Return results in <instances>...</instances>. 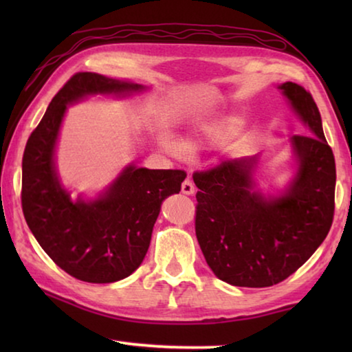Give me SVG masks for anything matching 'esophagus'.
Listing matches in <instances>:
<instances>
[{
  "mask_svg": "<svg viewBox=\"0 0 352 352\" xmlns=\"http://www.w3.org/2000/svg\"><path fill=\"white\" fill-rule=\"evenodd\" d=\"M194 190H195V186H194L192 180H189V178H186V180L182 183V192L184 195H192Z\"/></svg>",
  "mask_w": 352,
  "mask_h": 352,
  "instance_id": "obj_1",
  "label": "esophagus"
}]
</instances>
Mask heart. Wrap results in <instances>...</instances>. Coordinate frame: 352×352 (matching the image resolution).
<instances>
[{"label":"heart","mask_w":352,"mask_h":352,"mask_svg":"<svg viewBox=\"0 0 352 352\" xmlns=\"http://www.w3.org/2000/svg\"><path fill=\"white\" fill-rule=\"evenodd\" d=\"M239 119L236 118H222L212 119V121L200 122L192 129V133L188 141L182 144L180 141L175 140L174 136H164L162 140V146L166 152L172 155H182L186 148L188 152H197L206 146L216 144V142L226 138L236 129Z\"/></svg>","instance_id":"b5f03b06"}]
</instances>
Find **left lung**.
Wrapping results in <instances>:
<instances>
[{"label": "left lung", "instance_id": "left-lung-1", "mask_svg": "<svg viewBox=\"0 0 352 352\" xmlns=\"http://www.w3.org/2000/svg\"><path fill=\"white\" fill-rule=\"evenodd\" d=\"M278 88L306 126V135L290 138L296 172L289 188L269 197L256 189L258 155L226 160L192 175L201 253L214 275L237 287L284 281L321 245L333 219L336 160L318 107L298 83Z\"/></svg>", "mask_w": 352, "mask_h": 352}]
</instances>
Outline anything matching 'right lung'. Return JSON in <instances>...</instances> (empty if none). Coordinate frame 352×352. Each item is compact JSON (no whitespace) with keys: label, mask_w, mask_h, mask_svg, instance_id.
Segmentation results:
<instances>
[{"label":"right lung","mask_w":352,"mask_h":352,"mask_svg":"<svg viewBox=\"0 0 352 352\" xmlns=\"http://www.w3.org/2000/svg\"><path fill=\"white\" fill-rule=\"evenodd\" d=\"M146 87L77 73L52 98L23 155L21 206L29 230L68 275L107 284L132 275L151 245L162 204L178 194L186 172L129 164L98 199L77 200L58 178L56 146L67 107L94 94L124 98Z\"/></svg>","instance_id":"right-lung-1"}]
</instances>
